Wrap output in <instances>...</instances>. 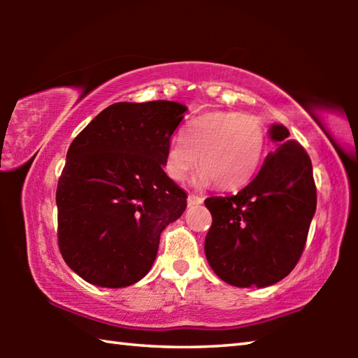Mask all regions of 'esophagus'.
<instances>
[{
  "label": "esophagus",
  "instance_id": "1",
  "mask_svg": "<svg viewBox=\"0 0 358 358\" xmlns=\"http://www.w3.org/2000/svg\"><path fill=\"white\" fill-rule=\"evenodd\" d=\"M186 201H187V207H194V205H201V203L203 202V197H201V196H194V194H189Z\"/></svg>",
  "mask_w": 358,
  "mask_h": 358
}]
</instances>
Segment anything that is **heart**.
<instances>
[{
	"instance_id": "1",
	"label": "heart",
	"mask_w": 358,
	"mask_h": 358,
	"mask_svg": "<svg viewBox=\"0 0 358 358\" xmlns=\"http://www.w3.org/2000/svg\"><path fill=\"white\" fill-rule=\"evenodd\" d=\"M266 147L265 129L251 115L210 112L191 121L181 141L167 147L164 169L175 181L186 178L194 167L196 185L213 181L220 189H237L246 185L262 162Z\"/></svg>"
}]
</instances>
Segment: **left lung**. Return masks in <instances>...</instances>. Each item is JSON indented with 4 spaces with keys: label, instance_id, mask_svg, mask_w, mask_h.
I'll list each match as a JSON object with an SVG mask.
<instances>
[{
    "label": "left lung",
    "instance_id": "obj_1",
    "mask_svg": "<svg viewBox=\"0 0 358 358\" xmlns=\"http://www.w3.org/2000/svg\"><path fill=\"white\" fill-rule=\"evenodd\" d=\"M278 143L256 177L235 196L208 197L213 222L205 237V256L215 273L235 287H266L286 278L299 262L316 213L311 159L271 124Z\"/></svg>",
    "mask_w": 358,
    "mask_h": 358
}]
</instances>
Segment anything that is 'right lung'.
Returning a JSON list of instances; mask_svg holds the SVG:
<instances>
[{"label":"right lung","instance_id":"obj_1","mask_svg":"<svg viewBox=\"0 0 358 358\" xmlns=\"http://www.w3.org/2000/svg\"><path fill=\"white\" fill-rule=\"evenodd\" d=\"M186 110L173 101L117 102L71 143L57 189L58 245L82 280L126 287L153 266L161 232L186 210V192L162 171Z\"/></svg>","mask_w":358,"mask_h":358}]
</instances>
